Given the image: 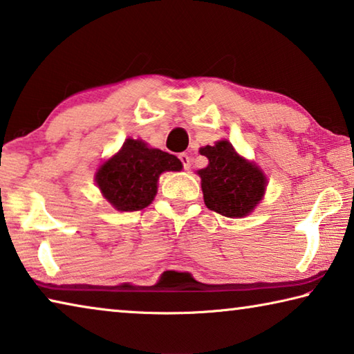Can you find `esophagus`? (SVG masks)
I'll return each instance as SVG.
<instances>
[{"instance_id":"obj_1","label":"esophagus","mask_w":354,"mask_h":354,"mask_svg":"<svg viewBox=\"0 0 354 354\" xmlns=\"http://www.w3.org/2000/svg\"><path fill=\"white\" fill-rule=\"evenodd\" d=\"M178 160H180V163L183 165V169H189V156L187 153H180L178 155Z\"/></svg>"}]
</instances>
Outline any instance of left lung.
I'll return each mask as SVG.
<instances>
[{
  "label": "left lung",
  "instance_id": "8db88e82",
  "mask_svg": "<svg viewBox=\"0 0 354 354\" xmlns=\"http://www.w3.org/2000/svg\"><path fill=\"white\" fill-rule=\"evenodd\" d=\"M201 155L208 158V166L198 172L205 205L227 218L251 213L265 191L266 178L262 171L241 158L227 141L202 147Z\"/></svg>",
  "mask_w": 354,
  "mask_h": 354
}]
</instances>
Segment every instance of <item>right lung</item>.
<instances>
[{"label":"right lung","mask_w":354,"mask_h":354,"mask_svg":"<svg viewBox=\"0 0 354 354\" xmlns=\"http://www.w3.org/2000/svg\"><path fill=\"white\" fill-rule=\"evenodd\" d=\"M180 169L182 163L177 156L160 149H149L138 139H127L120 152L97 171L95 182L114 208L136 212L153 201L161 172Z\"/></svg>","instance_id":"right-lung-1"}]
</instances>
